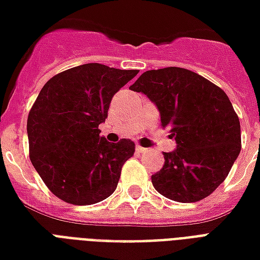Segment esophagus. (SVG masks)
I'll list each match as a JSON object with an SVG mask.
<instances>
[{
  "mask_svg": "<svg viewBox=\"0 0 260 260\" xmlns=\"http://www.w3.org/2000/svg\"><path fill=\"white\" fill-rule=\"evenodd\" d=\"M136 151H139V153H146V151H147V149L142 147V146H136Z\"/></svg>",
  "mask_w": 260,
  "mask_h": 260,
  "instance_id": "1",
  "label": "esophagus"
}]
</instances>
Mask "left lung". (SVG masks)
Returning a JSON list of instances; mask_svg holds the SVG:
<instances>
[{
    "label": "left lung",
    "mask_w": 260,
    "mask_h": 260,
    "mask_svg": "<svg viewBox=\"0 0 260 260\" xmlns=\"http://www.w3.org/2000/svg\"><path fill=\"white\" fill-rule=\"evenodd\" d=\"M129 89L147 95L169 128L176 149L151 175L159 194L178 203L208 197L226 179L241 150L240 120L228 95L194 71L165 67L145 71Z\"/></svg>",
    "instance_id": "obj_1"
}]
</instances>
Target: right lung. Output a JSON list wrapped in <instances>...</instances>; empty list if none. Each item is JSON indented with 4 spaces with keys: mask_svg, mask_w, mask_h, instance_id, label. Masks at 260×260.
<instances>
[{
    "mask_svg": "<svg viewBox=\"0 0 260 260\" xmlns=\"http://www.w3.org/2000/svg\"><path fill=\"white\" fill-rule=\"evenodd\" d=\"M86 63L53 76L28 113L30 159L57 199L74 205L101 203L114 193L135 143L102 138L99 124L120 88L138 74Z\"/></svg>",
    "mask_w": 260,
    "mask_h": 260,
    "instance_id": "right-lung-1",
    "label": "right lung"
}]
</instances>
